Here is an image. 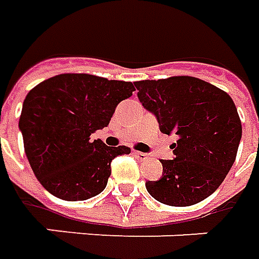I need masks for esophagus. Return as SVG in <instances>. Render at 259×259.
I'll return each mask as SVG.
<instances>
[{"label": "esophagus", "mask_w": 259, "mask_h": 259, "mask_svg": "<svg viewBox=\"0 0 259 259\" xmlns=\"http://www.w3.org/2000/svg\"><path fill=\"white\" fill-rule=\"evenodd\" d=\"M135 156H136L139 160H142V161H144V160L149 159V156H147V154H146V153H143V152H135Z\"/></svg>", "instance_id": "obj_1"}]
</instances>
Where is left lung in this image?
Here are the masks:
<instances>
[{
  "label": "left lung",
  "mask_w": 259,
  "mask_h": 259,
  "mask_svg": "<svg viewBox=\"0 0 259 259\" xmlns=\"http://www.w3.org/2000/svg\"><path fill=\"white\" fill-rule=\"evenodd\" d=\"M137 96L157 116L160 132L179 136L174 160H161L163 177L147 181L157 201L189 207L211 196L233 167L242 126L231 96L194 76L135 82Z\"/></svg>",
  "instance_id": "8db88e82"
}]
</instances>
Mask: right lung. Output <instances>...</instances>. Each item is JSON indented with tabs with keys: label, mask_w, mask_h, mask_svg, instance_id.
<instances>
[{
	"label": "right lung",
	"mask_w": 259,
	"mask_h": 259,
	"mask_svg": "<svg viewBox=\"0 0 259 259\" xmlns=\"http://www.w3.org/2000/svg\"><path fill=\"white\" fill-rule=\"evenodd\" d=\"M132 82L89 73H61L26 95L19 116L24 149L35 177L52 196L82 201L102 193L112 160L130 147H110L91 135L106 127Z\"/></svg>",
	"instance_id": "right-lung-1"
}]
</instances>
